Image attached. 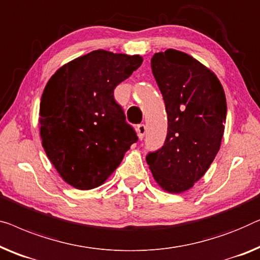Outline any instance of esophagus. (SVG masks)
Here are the masks:
<instances>
[{
	"instance_id": "esophagus-1",
	"label": "esophagus",
	"mask_w": 260,
	"mask_h": 260,
	"mask_svg": "<svg viewBox=\"0 0 260 260\" xmlns=\"http://www.w3.org/2000/svg\"><path fill=\"white\" fill-rule=\"evenodd\" d=\"M136 130H137V135H138L139 139L144 138V135L146 133V126L144 125V124H138Z\"/></svg>"
}]
</instances>
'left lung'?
<instances>
[{
	"label": "left lung",
	"instance_id": "1",
	"mask_svg": "<svg viewBox=\"0 0 260 260\" xmlns=\"http://www.w3.org/2000/svg\"><path fill=\"white\" fill-rule=\"evenodd\" d=\"M151 69L165 103L168 134L146 163L165 191L180 193L202 178L220 148L226 99L216 75L185 52H157Z\"/></svg>",
	"mask_w": 260,
	"mask_h": 260
}]
</instances>
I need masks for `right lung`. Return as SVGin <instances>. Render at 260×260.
<instances>
[{"mask_svg":"<svg viewBox=\"0 0 260 260\" xmlns=\"http://www.w3.org/2000/svg\"><path fill=\"white\" fill-rule=\"evenodd\" d=\"M142 62L138 55L95 50L59 68L47 83L40 104L42 145L71 186H100L138 141L114 90Z\"/></svg>","mask_w":260,"mask_h":260,"instance_id":"1","label":"right lung"}]
</instances>
